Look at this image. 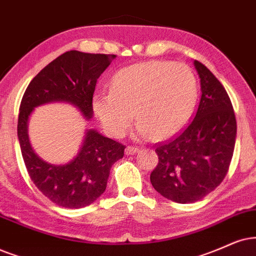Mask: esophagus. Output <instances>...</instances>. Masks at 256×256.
Returning <instances> with one entry per match:
<instances>
[{
    "label": "esophagus",
    "mask_w": 256,
    "mask_h": 256,
    "mask_svg": "<svg viewBox=\"0 0 256 256\" xmlns=\"http://www.w3.org/2000/svg\"><path fill=\"white\" fill-rule=\"evenodd\" d=\"M139 152V148H134V146H128L125 150L126 156H132V154H136Z\"/></svg>",
    "instance_id": "1"
}]
</instances>
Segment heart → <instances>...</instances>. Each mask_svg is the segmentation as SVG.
Listing matches in <instances>:
<instances>
[{
	"mask_svg": "<svg viewBox=\"0 0 256 256\" xmlns=\"http://www.w3.org/2000/svg\"><path fill=\"white\" fill-rule=\"evenodd\" d=\"M198 84L184 64L148 61L119 70L111 90H98L93 111L113 137L125 134L131 122H139L143 137L166 139L180 132L195 108Z\"/></svg>",
	"mask_w": 256,
	"mask_h": 256,
	"instance_id": "1",
	"label": "heart"
}]
</instances>
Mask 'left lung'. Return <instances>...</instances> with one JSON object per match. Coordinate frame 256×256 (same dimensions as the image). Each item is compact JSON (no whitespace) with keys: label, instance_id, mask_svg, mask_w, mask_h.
<instances>
[{"label":"left lung","instance_id":"1","mask_svg":"<svg viewBox=\"0 0 256 256\" xmlns=\"http://www.w3.org/2000/svg\"><path fill=\"white\" fill-rule=\"evenodd\" d=\"M200 82V99L194 119L180 134L156 148L158 164L152 186L166 198L194 203L220 186L230 166L236 119L228 93L200 61H194Z\"/></svg>","mask_w":256,"mask_h":256}]
</instances>
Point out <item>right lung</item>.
<instances>
[{"label":"right lung","mask_w":256,"mask_h":256,"mask_svg":"<svg viewBox=\"0 0 256 256\" xmlns=\"http://www.w3.org/2000/svg\"><path fill=\"white\" fill-rule=\"evenodd\" d=\"M116 58L113 54L66 52L32 80L22 98L18 137L26 168L38 189L64 208H84L98 200L108 186L111 166L124 156L125 146L94 128H87L72 160L64 164L48 163L32 148L29 119L38 106L66 102L90 120L96 80Z\"/></svg>","instance_id":"add662e5"}]
</instances>
